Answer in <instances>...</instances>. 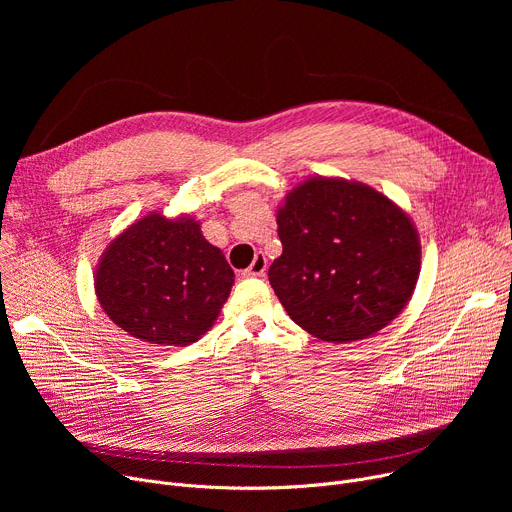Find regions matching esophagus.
Returning <instances> with one entry per match:
<instances>
[{
  "label": "esophagus",
  "instance_id": "1",
  "mask_svg": "<svg viewBox=\"0 0 512 512\" xmlns=\"http://www.w3.org/2000/svg\"><path fill=\"white\" fill-rule=\"evenodd\" d=\"M265 270H267V259L263 253H257L253 263L245 270V276L249 278H257V276H265Z\"/></svg>",
  "mask_w": 512,
  "mask_h": 512
}]
</instances>
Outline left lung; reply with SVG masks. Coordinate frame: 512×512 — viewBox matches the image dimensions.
I'll list each match as a JSON object with an SVG mask.
<instances>
[{"mask_svg": "<svg viewBox=\"0 0 512 512\" xmlns=\"http://www.w3.org/2000/svg\"><path fill=\"white\" fill-rule=\"evenodd\" d=\"M282 255L270 284L294 324L342 344L373 336L407 307L421 272L409 213L375 188L313 176L276 215Z\"/></svg>", "mask_w": 512, "mask_h": 512, "instance_id": "left-lung-1", "label": "left lung"}]
</instances>
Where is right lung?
Listing matches in <instances>:
<instances>
[{
  "label": "right lung",
  "instance_id": "obj_1",
  "mask_svg": "<svg viewBox=\"0 0 512 512\" xmlns=\"http://www.w3.org/2000/svg\"><path fill=\"white\" fill-rule=\"evenodd\" d=\"M234 272L191 215L151 211L107 247L95 270L101 309L132 338L159 346L197 342L230 297Z\"/></svg>",
  "mask_w": 512,
  "mask_h": 512
}]
</instances>
